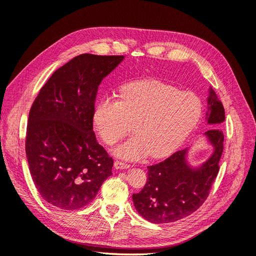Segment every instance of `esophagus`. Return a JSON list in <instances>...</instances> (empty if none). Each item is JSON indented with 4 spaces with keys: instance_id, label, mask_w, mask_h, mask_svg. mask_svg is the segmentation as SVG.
I'll list each match as a JSON object with an SVG mask.
<instances>
[{
    "instance_id": "esophagus-1",
    "label": "esophagus",
    "mask_w": 256,
    "mask_h": 256,
    "mask_svg": "<svg viewBox=\"0 0 256 256\" xmlns=\"http://www.w3.org/2000/svg\"><path fill=\"white\" fill-rule=\"evenodd\" d=\"M130 166L128 164H125V162H122V161H118L116 160L114 162V168H118V170H122V168H128Z\"/></svg>"
}]
</instances>
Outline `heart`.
I'll use <instances>...</instances> for the list:
<instances>
[{
  "instance_id": "obj_1",
  "label": "heart",
  "mask_w": 256,
  "mask_h": 256,
  "mask_svg": "<svg viewBox=\"0 0 256 256\" xmlns=\"http://www.w3.org/2000/svg\"><path fill=\"white\" fill-rule=\"evenodd\" d=\"M203 104L194 92L147 80L124 85L118 99L104 97L97 102L92 120L108 145L128 136L134 125L136 136L114 150L127 160L164 158L174 152L198 125Z\"/></svg>"
}]
</instances>
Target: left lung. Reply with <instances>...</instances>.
Listing matches in <instances>:
<instances>
[{"label": "left lung", "instance_id": "8db88e82", "mask_svg": "<svg viewBox=\"0 0 256 256\" xmlns=\"http://www.w3.org/2000/svg\"><path fill=\"white\" fill-rule=\"evenodd\" d=\"M207 104V122L216 127L205 132L214 145L212 154L198 168H192L186 161L188 148H184L147 168L144 188L132 196L136 212L147 221L157 224L176 222L198 210L208 198L220 168L224 141L220 127L226 120V113L212 88Z\"/></svg>", "mask_w": 256, "mask_h": 256}]
</instances>
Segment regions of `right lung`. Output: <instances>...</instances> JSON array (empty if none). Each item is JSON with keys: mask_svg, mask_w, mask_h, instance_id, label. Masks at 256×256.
Instances as JSON below:
<instances>
[{"mask_svg": "<svg viewBox=\"0 0 256 256\" xmlns=\"http://www.w3.org/2000/svg\"><path fill=\"white\" fill-rule=\"evenodd\" d=\"M122 60L80 54L54 72L34 100L26 158L37 191L53 206H86L112 175L113 159L96 140L92 114L99 84Z\"/></svg>", "mask_w": 256, "mask_h": 256, "instance_id": "right-lung-1", "label": "right lung"}]
</instances>
